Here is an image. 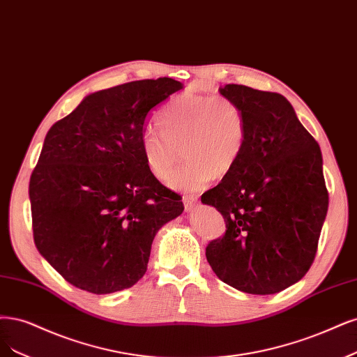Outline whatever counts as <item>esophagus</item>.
<instances>
[{"label":"esophagus","instance_id":"esophagus-1","mask_svg":"<svg viewBox=\"0 0 357 357\" xmlns=\"http://www.w3.org/2000/svg\"><path fill=\"white\" fill-rule=\"evenodd\" d=\"M183 204H184V210L186 213L195 211L196 205H198V201H196L195 196H183Z\"/></svg>","mask_w":357,"mask_h":357}]
</instances>
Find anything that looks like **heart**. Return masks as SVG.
<instances>
[{"instance_id":"obj_1","label":"heart","mask_w":357,"mask_h":357,"mask_svg":"<svg viewBox=\"0 0 357 357\" xmlns=\"http://www.w3.org/2000/svg\"><path fill=\"white\" fill-rule=\"evenodd\" d=\"M161 132L146 128L140 147L151 174L165 181L184 156L183 167L169 178V188L199 190L213 177L235 167L247 142V122L241 107L225 96L183 94L158 114Z\"/></svg>"}]
</instances>
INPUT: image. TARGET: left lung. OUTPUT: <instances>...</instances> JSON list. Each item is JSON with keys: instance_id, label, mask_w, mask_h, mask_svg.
<instances>
[{"instance_id": "left-lung-1", "label": "left lung", "mask_w": 357, "mask_h": 357, "mask_svg": "<svg viewBox=\"0 0 357 357\" xmlns=\"http://www.w3.org/2000/svg\"><path fill=\"white\" fill-rule=\"evenodd\" d=\"M247 122L238 164L202 204L225 217L226 233L206 247V260L225 284L270 296L310 268L328 213L322 152L282 94L227 84Z\"/></svg>"}]
</instances>
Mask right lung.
<instances>
[{
    "label": "right lung",
    "instance_id": "obj_1",
    "mask_svg": "<svg viewBox=\"0 0 357 357\" xmlns=\"http://www.w3.org/2000/svg\"><path fill=\"white\" fill-rule=\"evenodd\" d=\"M181 89L158 78L96 91L48 130L29 181L33 241L73 287L110 294L137 284L158 230L183 213L140 147L152 110Z\"/></svg>",
    "mask_w": 357,
    "mask_h": 357
}]
</instances>
